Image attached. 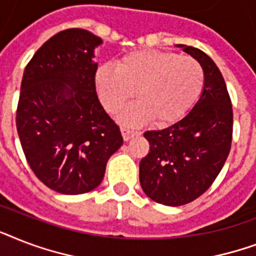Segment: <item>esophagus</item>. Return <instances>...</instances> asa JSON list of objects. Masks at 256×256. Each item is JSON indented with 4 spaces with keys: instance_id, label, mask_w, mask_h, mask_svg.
Wrapping results in <instances>:
<instances>
[{
    "instance_id": "esophagus-1",
    "label": "esophagus",
    "mask_w": 256,
    "mask_h": 256,
    "mask_svg": "<svg viewBox=\"0 0 256 256\" xmlns=\"http://www.w3.org/2000/svg\"><path fill=\"white\" fill-rule=\"evenodd\" d=\"M120 132H122V136H124V140L128 142L132 138V136H138L140 132H136V130H132V128H120Z\"/></svg>"
}]
</instances>
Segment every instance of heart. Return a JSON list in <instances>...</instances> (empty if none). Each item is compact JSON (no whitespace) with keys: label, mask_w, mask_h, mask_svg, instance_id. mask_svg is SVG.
<instances>
[{"label":"heart","mask_w":256,"mask_h":256,"mask_svg":"<svg viewBox=\"0 0 256 256\" xmlns=\"http://www.w3.org/2000/svg\"><path fill=\"white\" fill-rule=\"evenodd\" d=\"M96 90L104 108L116 114L132 100L138 102L122 114L126 124L152 118L156 124H172L192 106L203 88L202 66L191 57L162 50H138L118 60L116 69L100 66Z\"/></svg>","instance_id":"b5f03b06"}]
</instances>
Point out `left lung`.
<instances>
[{"label": "left lung", "instance_id": "obj_1", "mask_svg": "<svg viewBox=\"0 0 256 256\" xmlns=\"http://www.w3.org/2000/svg\"><path fill=\"white\" fill-rule=\"evenodd\" d=\"M176 48L202 66V92L182 120L144 132L150 152L140 164L144 194L172 207L192 202L212 184L228 156L232 138V108L218 66L196 48Z\"/></svg>", "mask_w": 256, "mask_h": 256}]
</instances>
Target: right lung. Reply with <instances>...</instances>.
Masks as SVG:
<instances>
[{
  "label": "right lung",
  "instance_id": "right-lung-1",
  "mask_svg": "<svg viewBox=\"0 0 256 256\" xmlns=\"http://www.w3.org/2000/svg\"><path fill=\"white\" fill-rule=\"evenodd\" d=\"M104 41L84 29L48 40L24 72L17 132L28 164L44 184L78 195L102 182L124 144L96 92L94 50Z\"/></svg>",
  "mask_w": 256,
  "mask_h": 256
}]
</instances>
